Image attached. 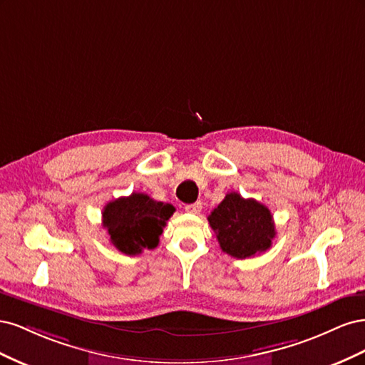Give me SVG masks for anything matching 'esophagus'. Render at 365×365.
Returning a JSON list of instances; mask_svg holds the SVG:
<instances>
[{"mask_svg": "<svg viewBox=\"0 0 365 365\" xmlns=\"http://www.w3.org/2000/svg\"><path fill=\"white\" fill-rule=\"evenodd\" d=\"M185 210L189 213H192V215H197L202 210V204L201 202H195V204H189V205H185Z\"/></svg>", "mask_w": 365, "mask_h": 365, "instance_id": "esophagus-1", "label": "esophagus"}]
</instances>
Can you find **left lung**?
Returning <instances> with one entry per match:
<instances>
[{
    "mask_svg": "<svg viewBox=\"0 0 365 365\" xmlns=\"http://www.w3.org/2000/svg\"><path fill=\"white\" fill-rule=\"evenodd\" d=\"M207 219L220 250L236 259L264 252L275 237L269 208L252 197L245 200L237 192L228 193Z\"/></svg>",
    "mask_w": 365,
    "mask_h": 365,
    "instance_id": "obj_1",
    "label": "left lung"
}]
</instances>
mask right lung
<instances>
[{
    "mask_svg": "<svg viewBox=\"0 0 365 365\" xmlns=\"http://www.w3.org/2000/svg\"><path fill=\"white\" fill-rule=\"evenodd\" d=\"M175 207L152 200L145 193H132L108 202L102 212V224L111 244L128 256L158 247L160 236Z\"/></svg>",
    "mask_w": 365,
    "mask_h": 365,
    "instance_id": "add662e5",
    "label": "right lung"
}]
</instances>
